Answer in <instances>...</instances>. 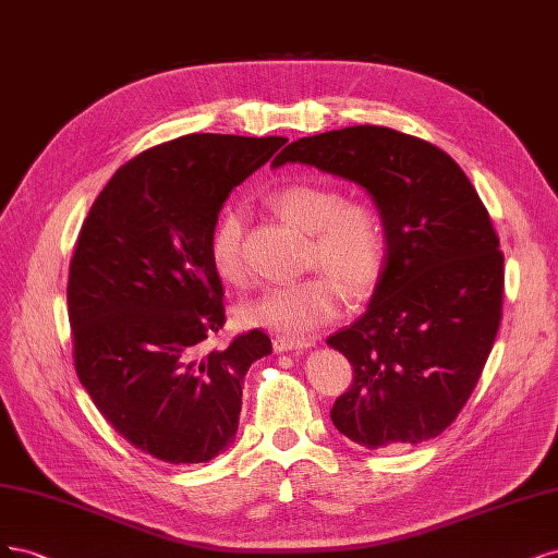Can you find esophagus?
<instances>
[{
  "label": "esophagus",
  "instance_id": "34e87169",
  "mask_svg": "<svg viewBox=\"0 0 558 558\" xmlns=\"http://www.w3.org/2000/svg\"><path fill=\"white\" fill-rule=\"evenodd\" d=\"M311 348L308 338H294V336H274V350L276 352H290V350H305Z\"/></svg>",
  "mask_w": 558,
  "mask_h": 558
}]
</instances>
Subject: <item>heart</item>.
I'll return each instance as SVG.
<instances>
[{
	"mask_svg": "<svg viewBox=\"0 0 558 558\" xmlns=\"http://www.w3.org/2000/svg\"><path fill=\"white\" fill-rule=\"evenodd\" d=\"M287 220L313 233L311 264L327 274L278 284L243 305L247 325L284 333H308L331 322L343 308L345 294L364 296L380 280L385 266V231L377 213L362 202H343L336 187L292 183L274 194ZM245 218L241 208H225L215 220L208 257L225 282L245 284L243 253ZM344 287L340 288L339 284Z\"/></svg>",
	"mask_w": 558,
	"mask_h": 558,
	"instance_id": "1",
	"label": "heart"
}]
</instances>
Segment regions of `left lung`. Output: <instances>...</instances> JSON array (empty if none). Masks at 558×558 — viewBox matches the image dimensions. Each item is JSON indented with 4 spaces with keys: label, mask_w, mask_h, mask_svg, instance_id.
Instances as JSON below:
<instances>
[{
    "label": "left lung",
    "mask_w": 558,
    "mask_h": 558,
    "mask_svg": "<svg viewBox=\"0 0 558 558\" xmlns=\"http://www.w3.org/2000/svg\"><path fill=\"white\" fill-rule=\"evenodd\" d=\"M287 161L366 187L385 222L387 266L368 311L327 338L354 371L333 426L368 449L440 436L500 327L506 268L489 210L445 150L377 124L299 138L274 165Z\"/></svg>",
    "instance_id": "8db88e82"
}]
</instances>
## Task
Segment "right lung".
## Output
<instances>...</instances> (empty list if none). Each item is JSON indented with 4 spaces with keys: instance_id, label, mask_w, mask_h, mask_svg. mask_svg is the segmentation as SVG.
I'll list each match as a JSON object with an SVG mask.
<instances>
[{
    "instance_id": "add662e5",
    "label": "right lung",
    "mask_w": 558,
    "mask_h": 558,
    "mask_svg": "<svg viewBox=\"0 0 558 558\" xmlns=\"http://www.w3.org/2000/svg\"><path fill=\"white\" fill-rule=\"evenodd\" d=\"M282 136L187 134L120 167L89 208L69 264L74 366L118 434L167 463H206L236 438L243 377L271 354L225 327L208 241L229 192L276 155Z\"/></svg>"
}]
</instances>
